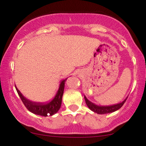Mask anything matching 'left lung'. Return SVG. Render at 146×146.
Listing matches in <instances>:
<instances>
[{"label": "left lung", "instance_id": "8db88e82", "mask_svg": "<svg viewBox=\"0 0 146 146\" xmlns=\"http://www.w3.org/2000/svg\"><path fill=\"white\" fill-rule=\"evenodd\" d=\"M84 98H85V102H86V104L89 107L90 110H91L92 111L99 114H108V113L114 112V111H117V110H119L123 106V104H124L126 99H127V98H126L122 102L118 103L117 104H113V105L110 106H98L88 100L85 95H84Z\"/></svg>", "mask_w": 146, "mask_h": 146}]
</instances>
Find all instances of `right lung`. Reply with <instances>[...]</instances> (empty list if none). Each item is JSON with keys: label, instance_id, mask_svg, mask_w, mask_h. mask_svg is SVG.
<instances>
[{"label": "right lung", "instance_id": "obj_1", "mask_svg": "<svg viewBox=\"0 0 146 146\" xmlns=\"http://www.w3.org/2000/svg\"><path fill=\"white\" fill-rule=\"evenodd\" d=\"M66 80H67V78L65 79V80H63L61 82L59 85V88H58L55 97L51 101L46 103L34 102L29 100L26 99L22 95L21 92L18 90V89L17 88H15L17 93H18V95L20 96V99L23 101V104H24L26 108L29 111H31V112L35 114H37V115L47 117V116L54 115V114H56L59 110L61 105V102H62V97L63 94H64L65 82L66 81Z\"/></svg>", "mask_w": 146, "mask_h": 146}]
</instances>
